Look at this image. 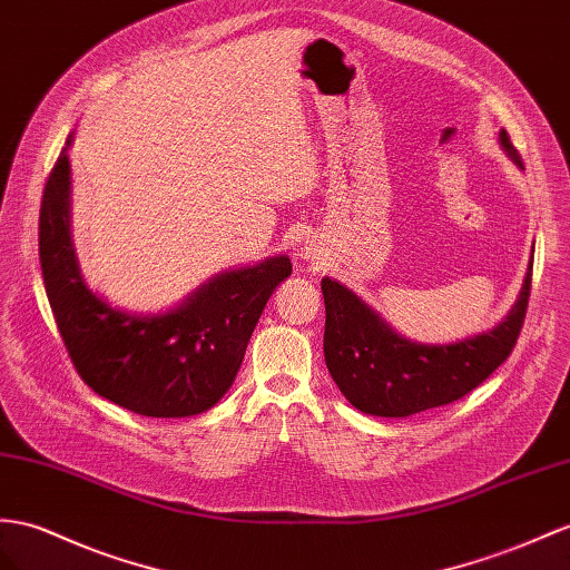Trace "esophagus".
<instances>
[{"label": "esophagus", "instance_id": "34e87169", "mask_svg": "<svg viewBox=\"0 0 570 570\" xmlns=\"http://www.w3.org/2000/svg\"><path fill=\"white\" fill-rule=\"evenodd\" d=\"M303 257H308V259H311V253H303Z\"/></svg>", "mask_w": 570, "mask_h": 570}]
</instances>
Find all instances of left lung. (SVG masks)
<instances>
[{"instance_id": "left-lung-1", "label": "left lung", "mask_w": 570, "mask_h": 570, "mask_svg": "<svg viewBox=\"0 0 570 570\" xmlns=\"http://www.w3.org/2000/svg\"><path fill=\"white\" fill-rule=\"evenodd\" d=\"M501 149L522 168L518 149L499 132ZM532 259L510 313L489 332L452 344L406 340L352 288L323 279L325 363L342 395L358 412L402 419L464 397L513 352L528 308Z\"/></svg>"}]
</instances>
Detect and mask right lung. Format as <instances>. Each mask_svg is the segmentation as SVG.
<instances>
[{"mask_svg": "<svg viewBox=\"0 0 570 570\" xmlns=\"http://www.w3.org/2000/svg\"><path fill=\"white\" fill-rule=\"evenodd\" d=\"M69 146L71 135L42 193L38 250L55 323L79 375L100 397L141 416L212 410L236 381L274 288L288 279V255L214 274L164 313L115 308L86 284L71 240Z\"/></svg>", "mask_w": 570, "mask_h": 570, "instance_id": "1", "label": "right lung"}]
</instances>
